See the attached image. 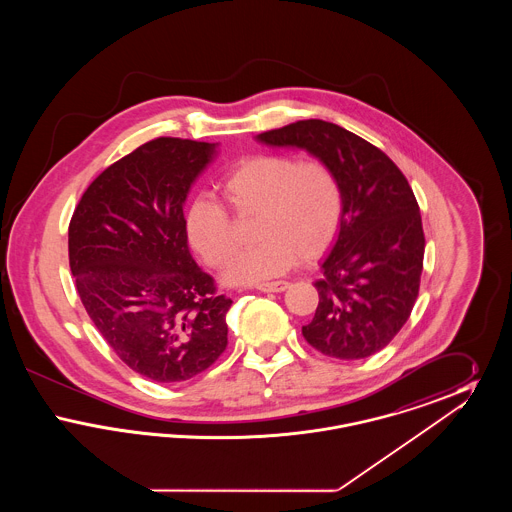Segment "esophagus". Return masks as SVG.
<instances>
[{
	"instance_id": "esophagus-1",
	"label": "esophagus",
	"mask_w": 512,
	"mask_h": 512,
	"mask_svg": "<svg viewBox=\"0 0 512 512\" xmlns=\"http://www.w3.org/2000/svg\"><path fill=\"white\" fill-rule=\"evenodd\" d=\"M290 288V284L286 280H278V282H267V284H259L257 290L265 293H280L286 292Z\"/></svg>"
}]
</instances>
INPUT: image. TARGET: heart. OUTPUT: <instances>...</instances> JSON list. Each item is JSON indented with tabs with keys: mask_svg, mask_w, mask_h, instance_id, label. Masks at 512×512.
Returning a JSON list of instances; mask_svg holds the SVG:
<instances>
[{
	"mask_svg": "<svg viewBox=\"0 0 512 512\" xmlns=\"http://www.w3.org/2000/svg\"><path fill=\"white\" fill-rule=\"evenodd\" d=\"M220 195L238 215H257L259 244L238 253L224 270L234 286L261 284L292 268L297 259L315 261L334 244L343 220L340 178L318 159L253 155L240 161L219 184ZM188 240L211 267H222L234 251L226 209L205 197L184 215Z\"/></svg>",
	"mask_w": 512,
	"mask_h": 512,
	"instance_id": "b5f03b06",
	"label": "heart"
}]
</instances>
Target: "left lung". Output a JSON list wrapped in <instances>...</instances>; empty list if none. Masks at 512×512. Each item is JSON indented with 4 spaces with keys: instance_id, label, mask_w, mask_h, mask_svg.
<instances>
[{
    "instance_id": "1",
    "label": "left lung",
    "mask_w": 512,
    "mask_h": 512,
    "mask_svg": "<svg viewBox=\"0 0 512 512\" xmlns=\"http://www.w3.org/2000/svg\"><path fill=\"white\" fill-rule=\"evenodd\" d=\"M255 140L305 149L340 178L343 220L320 265L305 340L343 361L378 353L411 315L422 274V219L407 178L384 151L334 122H292Z\"/></svg>"
}]
</instances>
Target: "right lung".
<instances>
[{"instance_id": "add662e5", "label": "right lung", "mask_w": 512, "mask_h": 512, "mask_svg": "<svg viewBox=\"0 0 512 512\" xmlns=\"http://www.w3.org/2000/svg\"><path fill=\"white\" fill-rule=\"evenodd\" d=\"M219 144L157 138L99 174L69 226L76 290L99 334L134 372L186 382L226 349V311L197 267L184 203Z\"/></svg>"}]
</instances>
